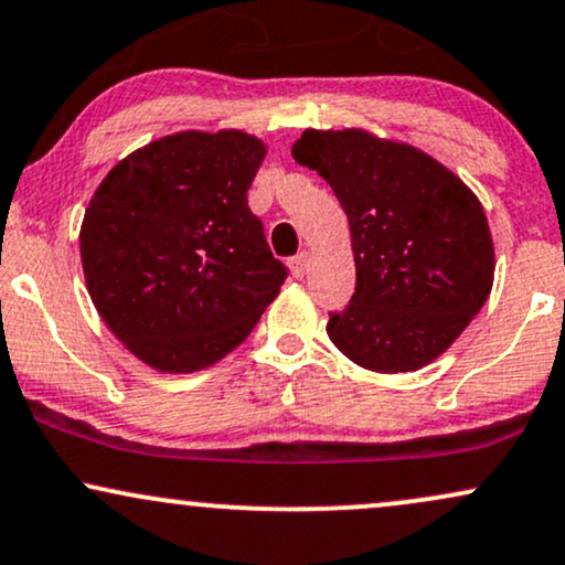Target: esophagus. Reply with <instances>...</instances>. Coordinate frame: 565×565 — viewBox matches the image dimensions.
Returning a JSON list of instances; mask_svg holds the SVG:
<instances>
[{"instance_id":"obj_1","label":"esophagus","mask_w":565,"mask_h":565,"mask_svg":"<svg viewBox=\"0 0 565 565\" xmlns=\"http://www.w3.org/2000/svg\"><path fill=\"white\" fill-rule=\"evenodd\" d=\"M289 268H291V274H295V278H305V274H308V268H310V253H302L300 255H295L289 260Z\"/></svg>"}]
</instances>
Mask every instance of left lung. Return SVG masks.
I'll return each instance as SVG.
<instances>
[{"label": "left lung", "mask_w": 565, "mask_h": 565, "mask_svg": "<svg viewBox=\"0 0 565 565\" xmlns=\"http://www.w3.org/2000/svg\"><path fill=\"white\" fill-rule=\"evenodd\" d=\"M348 213L355 295L329 312L331 342L379 373L439 358L487 302L494 249L471 189L411 145L308 128L291 147Z\"/></svg>", "instance_id": "8db88e82"}]
</instances>
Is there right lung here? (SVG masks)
Here are the masks:
<instances>
[{
	"mask_svg": "<svg viewBox=\"0 0 565 565\" xmlns=\"http://www.w3.org/2000/svg\"><path fill=\"white\" fill-rule=\"evenodd\" d=\"M263 158V141L244 131L173 134L120 160L88 202V295L152 369H207L276 300L289 268L247 205Z\"/></svg>",
	"mask_w": 565,
	"mask_h": 565,
	"instance_id": "obj_1",
	"label": "right lung"
}]
</instances>
